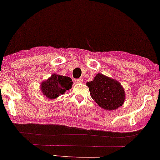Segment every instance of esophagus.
Returning a JSON list of instances; mask_svg holds the SVG:
<instances>
[{"label": "esophagus", "mask_w": 160, "mask_h": 160, "mask_svg": "<svg viewBox=\"0 0 160 160\" xmlns=\"http://www.w3.org/2000/svg\"><path fill=\"white\" fill-rule=\"evenodd\" d=\"M76 82L78 84H82L83 82V80L82 79H81V78H79V79L76 80Z\"/></svg>", "instance_id": "34e87169"}]
</instances>
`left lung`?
Here are the masks:
<instances>
[{"mask_svg": "<svg viewBox=\"0 0 160 160\" xmlns=\"http://www.w3.org/2000/svg\"><path fill=\"white\" fill-rule=\"evenodd\" d=\"M91 98L99 106L108 111L122 107L125 100V91L119 81L100 73L87 82Z\"/></svg>", "mask_w": 160, "mask_h": 160, "instance_id": "obj_1", "label": "left lung"}]
</instances>
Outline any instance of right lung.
Returning a JSON list of instances; mask_svg holds the SVG:
<instances>
[{
    "label": "right lung",
    "mask_w": 160,
    "mask_h": 160,
    "mask_svg": "<svg viewBox=\"0 0 160 160\" xmlns=\"http://www.w3.org/2000/svg\"><path fill=\"white\" fill-rule=\"evenodd\" d=\"M72 84L70 78L53 73L47 80L42 81L40 87L44 96L48 99L53 100L69 90Z\"/></svg>",
    "instance_id": "add662e5"
}]
</instances>
